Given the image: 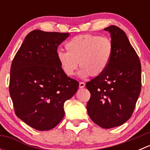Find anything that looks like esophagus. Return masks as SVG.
<instances>
[{
  "mask_svg": "<svg viewBox=\"0 0 150 150\" xmlns=\"http://www.w3.org/2000/svg\"><path fill=\"white\" fill-rule=\"evenodd\" d=\"M85 86H86L85 83H83V82H80L79 83V88H83L85 87Z\"/></svg>",
  "mask_w": 150,
  "mask_h": 150,
  "instance_id": "34e87169",
  "label": "esophagus"
}]
</instances>
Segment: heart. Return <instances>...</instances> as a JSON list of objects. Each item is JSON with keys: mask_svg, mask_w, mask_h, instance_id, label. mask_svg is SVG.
<instances>
[{"mask_svg": "<svg viewBox=\"0 0 150 150\" xmlns=\"http://www.w3.org/2000/svg\"><path fill=\"white\" fill-rule=\"evenodd\" d=\"M67 52L58 51L57 58L67 76L74 75L78 64L79 75L86 78L100 75L110 63L113 46L111 40L96 35H81L72 38L65 44Z\"/></svg>", "mask_w": 150, "mask_h": 150, "instance_id": "1", "label": "heart"}]
</instances>
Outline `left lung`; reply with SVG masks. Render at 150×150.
Returning a JSON list of instances; mask_svg holds the SVG:
<instances>
[{
	"mask_svg": "<svg viewBox=\"0 0 150 150\" xmlns=\"http://www.w3.org/2000/svg\"><path fill=\"white\" fill-rule=\"evenodd\" d=\"M104 30L110 34L112 54L103 73L86 83L91 93L86 107L92 121L108 129L132 115L142 88V67L123 30L115 25Z\"/></svg>",
	"mask_w": 150,
	"mask_h": 150,
	"instance_id": "8db88e82",
	"label": "left lung"
}]
</instances>
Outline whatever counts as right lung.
<instances>
[{
    "label": "right lung",
    "instance_id": "right-lung-1",
    "mask_svg": "<svg viewBox=\"0 0 150 150\" xmlns=\"http://www.w3.org/2000/svg\"><path fill=\"white\" fill-rule=\"evenodd\" d=\"M69 33L35 30L26 36L10 71L9 93L19 119L38 131L57 126L64 116V104L79 83L63 72L57 48Z\"/></svg>",
    "mask_w": 150,
    "mask_h": 150
}]
</instances>
